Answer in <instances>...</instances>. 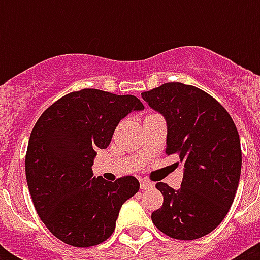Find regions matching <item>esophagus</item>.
<instances>
[{
  "label": "esophagus",
  "instance_id": "1",
  "mask_svg": "<svg viewBox=\"0 0 260 260\" xmlns=\"http://www.w3.org/2000/svg\"><path fill=\"white\" fill-rule=\"evenodd\" d=\"M140 187H142L143 190L151 189V187H154V183L150 181H147V179H140Z\"/></svg>",
  "mask_w": 260,
  "mask_h": 260
}]
</instances>
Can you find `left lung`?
<instances>
[{
  "mask_svg": "<svg viewBox=\"0 0 260 260\" xmlns=\"http://www.w3.org/2000/svg\"><path fill=\"white\" fill-rule=\"evenodd\" d=\"M167 121L166 155L183 166L181 189L158 182L163 205L151 214L160 232L178 240L202 238L228 213L242 170L240 139L225 108L191 85L167 82L143 91Z\"/></svg>",
  "mask_w": 260,
  "mask_h": 260,
  "instance_id": "obj_1",
  "label": "left lung"
}]
</instances>
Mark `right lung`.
<instances>
[{
	"mask_svg": "<svg viewBox=\"0 0 260 260\" xmlns=\"http://www.w3.org/2000/svg\"><path fill=\"white\" fill-rule=\"evenodd\" d=\"M144 109L135 95L82 89L48 106L30 132L25 175L39 217L69 246H97L110 238L121 205L139 191L132 175L93 178V159L105 150L121 118Z\"/></svg>",
	"mask_w": 260,
	"mask_h": 260,
	"instance_id": "1",
	"label": "right lung"
}]
</instances>
